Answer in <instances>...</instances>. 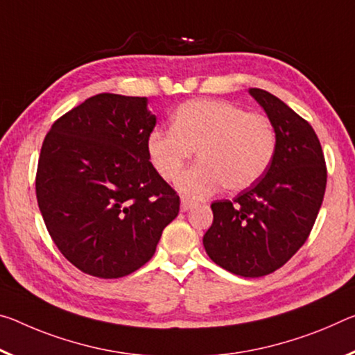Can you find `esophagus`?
Listing matches in <instances>:
<instances>
[{"label": "esophagus", "mask_w": 355, "mask_h": 355, "mask_svg": "<svg viewBox=\"0 0 355 355\" xmlns=\"http://www.w3.org/2000/svg\"><path fill=\"white\" fill-rule=\"evenodd\" d=\"M196 204L193 200H189V199H182V205H180V208H182V211H188V210H191V208H193Z\"/></svg>", "instance_id": "esophagus-1"}]
</instances>
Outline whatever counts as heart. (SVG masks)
I'll list each match as a JSON object with an SVG mask.
<instances>
[{
    "instance_id": "heart-1",
    "label": "heart",
    "mask_w": 355,
    "mask_h": 355,
    "mask_svg": "<svg viewBox=\"0 0 355 355\" xmlns=\"http://www.w3.org/2000/svg\"><path fill=\"white\" fill-rule=\"evenodd\" d=\"M198 150L200 161L178 180V189L205 199L223 187L241 191L254 184L272 162L275 132L263 115L221 99H196L178 105L172 126L155 128L147 153L159 175L173 182Z\"/></svg>"
}]
</instances>
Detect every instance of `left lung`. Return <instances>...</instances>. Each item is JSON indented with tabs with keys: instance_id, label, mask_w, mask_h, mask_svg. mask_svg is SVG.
I'll list each match as a JSON object with an SVG mask.
<instances>
[{
	"instance_id": "1",
	"label": "left lung",
	"mask_w": 355,
	"mask_h": 355,
	"mask_svg": "<svg viewBox=\"0 0 355 355\" xmlns=\"http://www.w3.org/2000/svg\"><path fill=\"white\" fill-rule=\"evenodd\" d=\"M250 94L275 131V153L261 180L234 200L211 204L204 248L216 266L245 278L283 267L305 243L322 205L327 168L314 129L261 88Z\"/></svg>"
}]
</instances>
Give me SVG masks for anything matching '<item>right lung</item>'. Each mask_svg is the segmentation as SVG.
<instances>
[{
    "instance_id": "1",
    "label": "right lung",
    "mask_w": 355,
    "mask_h": 355,
    "mask_svg": "<svg viewBox=\"0 0 355 355\" xmlns=\"http://www.w3.org/2000/svg\"><path fill=\"white\" fill-rule=\"evenodd\" d=\"M148 99L101 93L74 107L44 139L36 196L67 261L98 278L145 266L177 218L180 198L147 153L156 125Z\"/></svg>"
}]
</instances>
